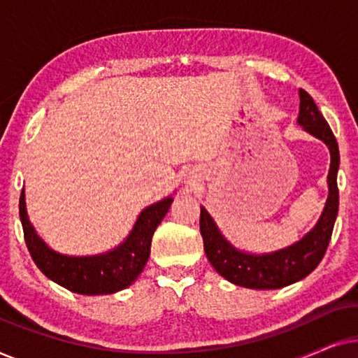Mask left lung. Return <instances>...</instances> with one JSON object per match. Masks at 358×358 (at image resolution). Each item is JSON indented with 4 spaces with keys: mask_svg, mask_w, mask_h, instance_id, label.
Returning a JSON list of instances; mask_svg holds the SVG:
<instances>
[{
    "mask_svg": "<svg viewBox=\"0 0 358 358\" xmlns=\"http://www.w3.org/2000/svg\"><path fill=\"white\" fill-rule=\"evenodd\" d=\"M298 124L316 138L324 141L331 153L329 174H327V195L324 210L310 233L300 241L280 251L268 254H249L239 251L220 233L213 218L207 210L200 207V233L203 238V249L210 264L220 275L234 285L273 290L292 285L315 271L329 246L334 229L337 210H339V189H337V171H339V146L331 127L317 109L316 102L305 90H300V114Z\"/></svg>",
    "mask_w": 358,
    "mask_h": 358,
    "instance_id": "obj_1",
    "label": "left lung"
}]
</instances>
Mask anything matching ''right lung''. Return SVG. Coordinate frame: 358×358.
<instances>
[{"instance_id": "add662e5", "label": "right lung", "mask_w": 358, "mask_h": 358, "mask_svg": "<svg viewBox=\"0 0 358 358\" xmlns=\"http://www.w3.org/2000/svg\"><path fill=\"white\" fill-rule=\"evenodd\" d=\"M171 203L173 197H166L146 207L125 241L97 256H65L48 248L29 222L24 189L19 197V217L29 252L43 275L80 295H110L130 287L143 271L150 257L151 238Z\"/></svg>"}]
</instances>
